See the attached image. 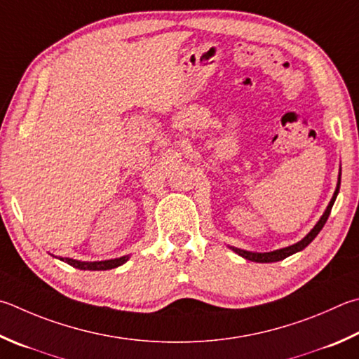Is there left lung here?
<instances>
[{
  "label": "left lung",
  "instance_id": "1",
  "mask_svg": "<svg viewBox=\"0 0 359 359\" xmlns=\"http://www.w3.org/2000/svg\"><path fill=\"white\" fill-rule=\"evenodd\" d=\"M339 187H341V174H339V179H337V187H336V191L333 194V198H331L330 204L327 207V210L322 215V218L318 219V223L312 227V231L306 236L303 240H299L295 245L287 246V248H281V250H276V251H270V252H251V251H245V250H238V248H232V251H236L238 256H242L248 260H252V262H262V264H269V262H278V260H283L285 257L292 256V254H295L298 251L304 250L306 246H308L312 240L317 237V233L322 231V227L327 223V219L331 213V208H333L334 201L337 198V193H339Z\"/></svg>",
  "mask_w": 359,
  "mask_h": 359
}]
</instances>
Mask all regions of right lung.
<instances>
[{
  "label": "right lung",
  "instance_id": "1",
  "mask_svg": "<svg viewBox=\"0 0 359 359\" xmlns=\"http://www.w3.org/2000/svg\"><path fill=\"white\" fill-rule=\"evenodd\" d=\"M60 260L66 262L72 266H75L78 270H111L119 266L122 264H126L128 260V256H122L117 259H109V260H100V262H81V260H75V259H69V257H60Z\"/></svg>",
  "mask_w": 359,
  "mask_h": 359
}]
</instances>
